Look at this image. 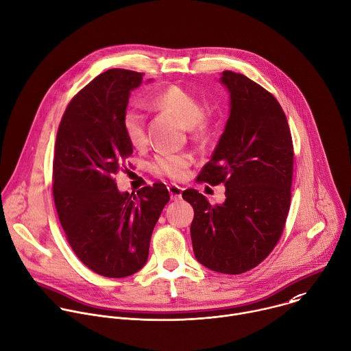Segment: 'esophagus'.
Wrapping results in <instances>:
<instances>
[{"label":"esophagus","mask_w":351,"mask_h":351,"mask_svg":"<svg viewBox=\"0 0 351 351\" xmlns=\"http://www.w3.org/2000/svg\"><path fill=\"white\" fill-rule=\"evenodd\" d=\"M169 193H170V197L171 200H180L181 196H182V188L178 186V185H170L169 188Z\"/></svg>","instance_id":"1"}]
</instances>
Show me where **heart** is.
<instances>
[{
	"label": "heart",
	"instance_id": "heart-1",
	"mask_svg": "<svg viewBox=\"0 0 351 351\" xmlns=\"http://www.w3.org/2000/svg\"><path fill=\"white\" fill-rule=\"evenodd\" d=\"M152 104L160 110L174 114L185 128L189 129L195 140H204L210 133V121L203 112L200 99L192 92L171 85L158 92ZM122 129L128 141L133 147H143L147 140L145 115L138 108H128L122 115ZM192 163V156L188 154H159L152 163L155 173L166 176L171 180L185 177L188 167Z\"/></svg>",
	"mask_w": 351,
	"mask_h": 351
}]
</instances>
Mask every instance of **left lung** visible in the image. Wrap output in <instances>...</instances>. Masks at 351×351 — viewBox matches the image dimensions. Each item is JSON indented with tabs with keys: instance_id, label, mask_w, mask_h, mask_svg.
I'll use <instances>...</instances> for the list:
<instances>
[{
	"instance_id": "obj_1",
	"label": "left lung",
	"mask_w": 351,
	"mask_h": 351,
	"mask_svg": "<svg viewBox=\"0 0 351 351\" xmlns=\"http://www.w3.org/2000/svg\"><path fill=\"white\" fill-rule=\"evenodd\" d=\"M229 118L197 180L225 185V202L210 204L196 189L182 197L195 215L191 239L206 267L240 274L277 244L289 210L293 147L285 114L271 93L243 74L223 71Z\"/></svg>"
}]
</instances>
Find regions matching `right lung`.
I'll return each mask as SVG.
<instances>
[{"mask_svg":"<svg viewBox=\"0 0 351 351\" xmlns=\"http://www.w3.org/2000/svg\"><path fill=\"white\" fill-rule=\"evenodd\" d=\"M141 84V73L122 69L96 77L69 104L55 145L53 199L69 244L84 265L111 278L145 265L152 230L170 200L162 182L130 195L114 178L133 154L122 115Z\"/></svg>","mask_w":351,"mask_h":351,"instance_id":"right-lung-1","label":"right lung"}]
</instances>
